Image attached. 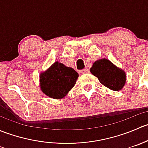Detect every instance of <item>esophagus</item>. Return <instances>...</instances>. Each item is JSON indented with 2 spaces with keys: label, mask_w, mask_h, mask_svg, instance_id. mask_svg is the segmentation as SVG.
Wrapping results in <instances>:
<instances>
[{
  "label": "esophagus",
  "mask_w": 148,
  "mask_h": 148,
  "mask_svg": "<svg viewBox=\"0 0 148 148\" xmlns=\"http://www.w3.org/2000/svg\"><path fill=\"white\" fill-rule=\"evenodd\" d=\"M88 72H89V69H82L81 71L82 74H86Z\"/></svg>",
  "instance_id": "1"
}]
</instances>
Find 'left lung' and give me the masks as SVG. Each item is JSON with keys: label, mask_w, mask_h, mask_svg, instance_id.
<instances>
[{"label": "left lung", "mask_w": 148, "mask_h": 148, "mask_svg": "<svg viewBox=\"0 0 148 148\" xmlns=\"http://www.w3.org/2000/svg\"><path fill=\"white\" fill-rule=\"evenodd\" d=\"M90 71L101 84L111 90L120 91L126 83L125 71L107 59H98L94 62Z\"/></svg>", "instance_id": "1"}]
</instances>
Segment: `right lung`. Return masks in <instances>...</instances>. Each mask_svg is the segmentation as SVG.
Here are the masks:
<instances>
[{
    "label": "right lung",
    "instance_id": "right-lung-1",
    "mask_svg": "<svg viewBox=\"0 0 148 148\" xmlns=\"http://www.w3.org/2000/svg\"><path fill=\"white\" fill-rule=\"evenodd\" d=\"M78 77V73L74 69L55 62L40 73V89L49 97L62 99L74 87Z\"/></svg>",
    "mask_w": 148,
    "mask_h": 148
}]
</instances>
